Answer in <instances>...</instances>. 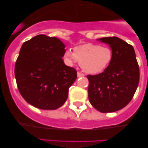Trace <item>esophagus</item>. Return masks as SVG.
<instances>
[{
    "label": "esophagus",
    "instance_id": "obj_1",
    "mask_svg": "<svg viewBox=\"0 0 148 148\" xmlns=\"http://www.w3.org/2000/svg\"><path fill=\"white\" fill-rule=\"evenodd\" d=\"M85 76V75L84 73H82L80 72H77V77H84Z\"/></svg>",
    "mask_w": 148,
    "mask_h": 148
}]
</instances>
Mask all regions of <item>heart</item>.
<instances>
[{
	"label": "heart",
	"instance_id": "obj_1",
	"mask_svg": "<svg viewBox=\"0 0 148 148\" xmlns=\"http://www.w3.org/2000/svg\"><path fill=\"white\" fill-rule=\"evenodd\" d=\"M63 57L69 64L79 62L84 71L96 74L104 71L110 65L112 60L113 52L107 46L87 43L75 47L73 52L66 51Z\"/></svg>",
	"mask_w": 148,
	"mask_h": 148
}]
</instances>
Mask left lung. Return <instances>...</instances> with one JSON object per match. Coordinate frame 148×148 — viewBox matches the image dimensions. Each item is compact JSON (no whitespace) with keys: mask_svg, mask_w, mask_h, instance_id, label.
<instances>
[{"mask_svg":"<svg viewBox=\"0 0 148 148\" xmlns=\"http://www.w3.org/2000/svg\"><path fill=\"white\" fill-rule=\"evenodd\" d=\"M108 44L113 58L102 73L88 75V98L91 104L101 112H112L126 106L132 100L139 82V69L134 48L115 37L99 39Z\"/></svg>","mask_w":148,"mask_h":148,"instance_id":"8db88e82","label":"left lung"}]
</instances>
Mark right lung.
I'll return each instance as SVG.
<instances>
[{
	"label": "right lung",
	"mask_w": 148,
	"mask_h": 148,
	"mask_svg": "<svg viewBox=\"0 0 148 148\" xmlns=\"http://www.w3.org/2000/svg\"><path fill=\"white\" fill-rule=\"evenodd\" d=\"M65 46L55 37L40 34L24 42L15 66L17 88L25 100L42 110L64 104L77 71L64 63Z\"/></svg>",
	"instance_id": "obj_1"
}]
</instances>
